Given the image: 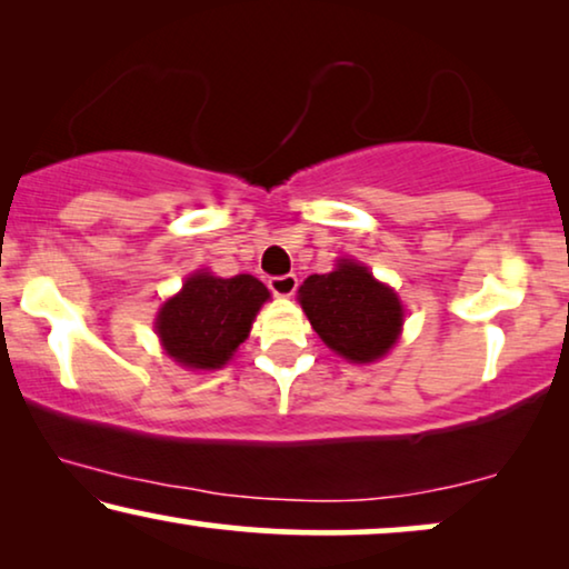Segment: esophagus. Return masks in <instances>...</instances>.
<instances>
[{
    "instance_id": "1",
    "label": "esophagus",
    "mask_w": 569,
    "mask_h": 569,
    "mask_svg": "<svg viewBox=\"0 0 569 569\" xmlns=\"http://www.w3.org/2000/svg\"><path fill=\"white\" fill-rule=\"evenodd\" d=\"M269 290L279 295V298H290L298 290V277L282 274V277H269Z\"/></svg>"
}]
</instances>
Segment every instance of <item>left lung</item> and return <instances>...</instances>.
I'll list each match as a JSON object with an SVG mask.
<instances>
[{
	"label": "left lung",
	"instance_id": "8db88e82",
	"mask_svg": "<svg viewBox=\"0 0 569 569\" xmlns=\"http://www.w3.org/2000/svg\"><path fill=\"white\" fill-rule=\"evenodd\" d=\"M300 306L318 337L352 362L383 357L401 331L403 310L396 292L355 261L308 277L300 287Z\"/></svg>",
	"mask_w": 569,
	"mask_h": 569
}]
</instances>
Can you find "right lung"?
I'll return each mask as SVG.
<instances>
[{"label": "right lung", "mask_w": 569, "mask_h": 569, "mask_svg": "<svg viewBox=\"0 0 569 569\" xmlns=\"http://www.w3.org/2000/svg\"><path fill=\"white\" fill-rule=\"evenodd\" d=\"M263 300H269V290L251 274H193L160 308L158 337L166 352L186 368H222L246 341Z\"/></svg>", "instance_id": "add662e5"}]
</instances>
